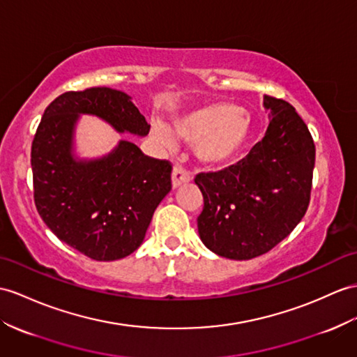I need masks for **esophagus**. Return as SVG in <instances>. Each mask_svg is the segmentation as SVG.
<instances>
[{
    "label": "esophagus",
    "mask_w": 357,
    "mask_h": 357,
    "mask_svg": "<svg viewBox=\"0 0 357 357\" xmlns=\"http://www.w3.org/2000/svg\"><path fill=\"white\" fill-rule=\"evenodd\" d=\"M189 181H190L189 172L186 169L181 168L180 165H176V167H174V169H172V174H171V185H172V188L176 189L180 185L189 183Z\"/></svg>",
    "instance_id": "34e87169"
}]
</instances>
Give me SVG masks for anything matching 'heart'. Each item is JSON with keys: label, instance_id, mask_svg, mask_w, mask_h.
Segmentation results:
<instances>
[{"label": "heart", "instance_id": "1", "mask_svg": "<svg viewBox=\"0 0 357 357\" xmlns=\"http://www.w3.org/2000/svg\"><path fill=\"white\" fill-rule=\"evenodd\" d=\"M172 132L194 144L195 158L204 167L225 168L247 150L253 133V119L238 104L212 101L174 116ZM151 136L162 146L174 144L171 130L160 123L153 124Z\"/></svg>", "mask_w": 357, "mask_h": 357}]
</instances>
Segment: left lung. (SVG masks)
Here are the masks:
<instances>
[{
  "mask_svg": "<svg viewBox=\"0 0 357 357\" xmlns=\"http://www.w3.org/2000/svg\"><path fill=\"white\" fill-rule=\"evenodd\" d=\"M269 124L245 159L202 172L204 198L198 234L215 255L248 260L265 255L297 227L307 211L315 144L289 102L264 97Z\"/></svg>",
  "mask_w": 357,
  "mask_h": 357,
  "instance_id": "left-lung-1",
  "label": "left lung"
}]
</instances>
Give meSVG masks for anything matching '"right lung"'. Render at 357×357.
I'll use <instances>...</instances> for the list:
<instances>
[{"label":"right lung","mask_w":357,"mask_h":357,"mask_svg":"<svg viewBox=\"0 0 357 357\" xmlns=\"http://www.w3.org/2000/svg\"><path fill=\"white\" fill-rule=\"evenodd\" d=\"M82 115L116 133L144 137L150 124L132 97L110 88L66 92L43 112L31 145L34 203L66 245L100 262L123 259L144 242L155 207L171 190V165L121 139L100 158L77 153Z\"/></svg>","instance_id":"1"}]
</instances>
